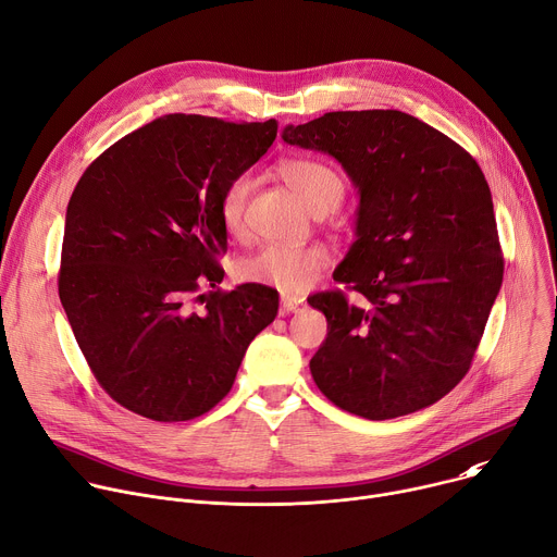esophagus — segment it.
<instances>
[{
    "mask_svg": "<svg viewBox=\"0 0 557 557\" xmlns=\"http://www.w3.org/2000/svg\"><path fill=\"white\" fill-rule=\"evenodd\" d=\"M305 307H307V301H305V297H299V295H288V293H282V307H280L282 315H284V313H299V311H305Z\"/></svg>",
    "mask_w": 557,
    "mask_h": 557,
    "instance_id": "1",
    "label": "esophagus"
}]
</instances>
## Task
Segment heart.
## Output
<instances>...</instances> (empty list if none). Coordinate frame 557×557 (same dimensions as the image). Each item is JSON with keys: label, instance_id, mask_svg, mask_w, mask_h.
Masks as SVG:
<instances>
[{"label": "heart", "instance_id": "1", "mask_svg": "<svg viewBox=\"0 0 557 557\" xmlns=\"http://www.w3.org/2000/svg\"><path fill=\"white\" fill-rule=\"evenodd\" d=\"M282 180L290 186V190L305 201L313 213L333 211L344 197V180L342 175L311 158H295L280 164ZM250 193V177L237 175L233 177L220 197V220L231 235H244L246 231V201ZM329 264V250L320 244L307 246H286V244H269L258 252H252L237 267V277L250 284L273 286L282 293L295 295L313 286V282L324 273Z\"/></svg>", "mask_w": 557, "mask_h": 557}]
</instances>
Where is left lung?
Instances as JSON below:
<instances>
[{"label":"left lung","instance_id":"left-lung-1","mask_svg":"<svg viewBox=\"0 0 557 557\" xmlns=\"http://www.w3.org/2000/svg\"><path fill=\"white\" fill-rule=\"evenodd\" d=\"M286 144L335 158L360 207L335 282L309 305L329 333L311 373L335 407L391 420L458 384L502 286L493 199L478 162L401 111H335L286 126Z\"/></svg>","mask_w":557,"mask_h":557}]
</instances>
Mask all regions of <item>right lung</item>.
Wrapping results in <instances>:
<instances>
[{"instance_id": "right-lung-1", "label": "right lung", "mask_w": 557, "mask_h": 557, "mask_svg": "<svg viewBox=\"0 0 557 557\" xmlns=\"http://www.w3.org/2000/svg\"><path fill=\"white\" fill-rule=\"evenodd\" d=\"M275 135V120L164 115L115 141L79 177L66 209L60 299L95 380L124 409L156 422L205 416L231 391L252 337L275 320L277 290L218 288L222 190ZM190 300L206 311L193 312Z\"/></svg>"}]
</instances>
